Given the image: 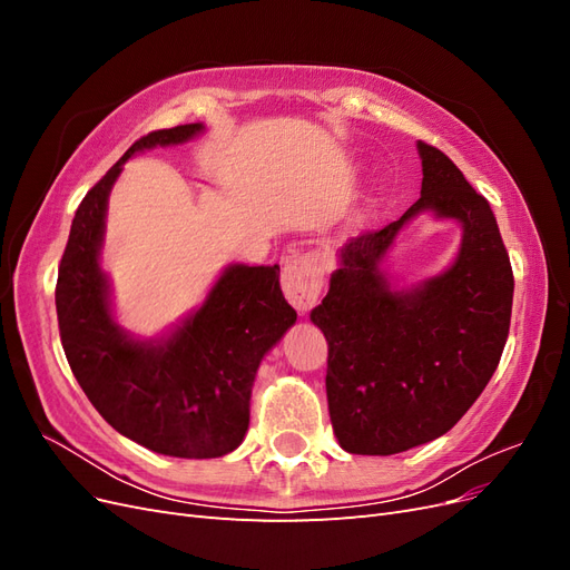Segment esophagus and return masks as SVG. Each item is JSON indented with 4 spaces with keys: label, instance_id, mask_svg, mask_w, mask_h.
Masks as SVG:
<instances>
[{
    "label": "esophagus",
    "instance_id": "esophagus-1",
    "mask_svg": "<svg viewBox=\"0 0 570 570\" xmlns=\"http://www.w3.org/2000/svg\"><path fill=\"white\" fill-rule=\"evenodd\" d=\"M283 292L287 302L297 308L299 314H306L321 295L323 285V258L318 254H299L289 258L283 268Z\"/></svg>",
    "mask_w": 570,
    "mask_h": 570
}]
</instances>
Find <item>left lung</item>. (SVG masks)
<instances>
[{
    "instance_id": "left-lung-1",
    "label": "left lung",
    "mask_w": 570,
    "mask_h": 570,
    "mask_svg": "<svg viewBox=\"0 0 570 570\" xmlns=\"http://www.w3.org/2000/svg\"><path fill=\"white\" fill-rule=\"evenodd\" d=\"M419 151L421 199L340 252L312 312L327 340V411L350 454L390 456L444 435L490 383L509 337L513 273L490 204L438 147ZM428 208L462 220L460 258L413 293H390L376 262Z\"/></svg>"
}]
</instances>
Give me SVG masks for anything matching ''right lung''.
Wrapping results in <instances>:
<instances>
[{
	"mask_svg": "<svg viewBox=\"0 0 570 570\" xmlns=\"http://www.w3.org/2000/svg\"><path fill=\"white\" fill-rule=\"evenodd\" d=\"M202 124L140 137L82 197L59 264L57 318L78 385L120 435L180 459L233 452L249 428V394L258 364L297 321L281 289V266H230L199 312L161 342H135L118 331L99 271L107 197L135 151L178 145Z\"/></svg>",
	"mask_w": 570,
	"mask_h": 570,
	"instance_id": "1",
	"label": "right lung"
}]
</instances>
